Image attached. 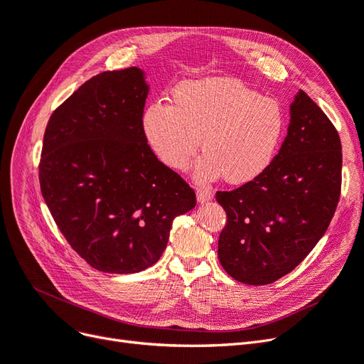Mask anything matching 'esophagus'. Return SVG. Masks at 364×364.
I'll return each instance as SVG.
<instances>
[{
	"mask_svg": "<svg viewBox=\"0 0 364 364\" xmlns=\"http://www.w3.org/2000/svg\"><path fill=\"white\" fill-rule=\"evenodd\" d=\"M211 199H213L211 188H208V186H199V188H197V200H199V203H208Z\"/></svg>",
	"mask_w": 364,
	"mask_h": 364,
	"instance_id": "obj_1",
	"label": "esophagus"
}]
</instances>
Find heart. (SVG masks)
<instances>
[{
  "label": "heart",
  "mask_w": 364,
  "mask_h": 364,
  "mask_svg": "<svg viewBox=\"0 0 364 364\" xmlns=\"http://www.w3.org/2000/svg\"><path fill=\"white\" fill-rule=\"evenodd\" d=\"M171 105L153 103L142 114V134L156 158L185 171L196 165L200 182L257 179L269 168L284 135L279 103L229 79L188 80L174 87Z\"/></svg>",
  "instance_id": "1"
}]
</instances>
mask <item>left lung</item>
<instances>
[{
	"label": "left lung",
	"instance_id": "obj_1",
	"mask_svg": "<svg viewBox=\"0 0 364 364\" xmlns=\"http://www.w3.org/2000/svg\"><path fill=\"white\" fill-rule=\"evenodd\" d=\"M341 188V142L336 127L299 91L279 153L257 179L217 191L228 215L218 259L234 279L266 285L290 273L331 223Z\"/></svg>",
	"mask_w": 364,
	"mask_h": 364
}]
</instances>
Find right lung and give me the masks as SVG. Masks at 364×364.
I'll use <instances>...</instances> for the list:
<instances>
[{"label":"right lung","mask_w":364,"mask_h":364,"mask_svg":"<svg viewBox=\"0 0 364 364\" xmlns=\"http://www.w3.org/2000/svg\"><path fill=\"white\" fill-rule=\"evenodd\" d=\"M147 95L142 70L105 71L51 114L43 135V200L70 246L105 273L153 266L174 217L196 206L194 190L142 134Z\"/></svg>","instance_id":"obj_1"}]
</instances>
